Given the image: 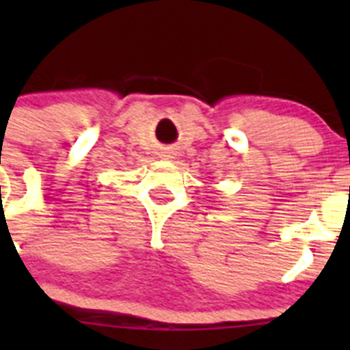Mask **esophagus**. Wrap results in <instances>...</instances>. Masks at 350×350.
<instances>
[{
    "mask_svg": "<svg viewBox=\"0 0 350 350\" xmlns=\"http://www.w3.org/2000/svg\"><path fill=\"white\" fill-rule=\"evenodd\" d=\"M175 156H177V154L173 152V150H170V148H166L165 152H161V157H165V159H175Z\"/></svg>",
    "mask_w": 350,
    "mask_h": 350,
    "instance_id": "34e87169",
    "label": "esophagus"
}]
</instances>
